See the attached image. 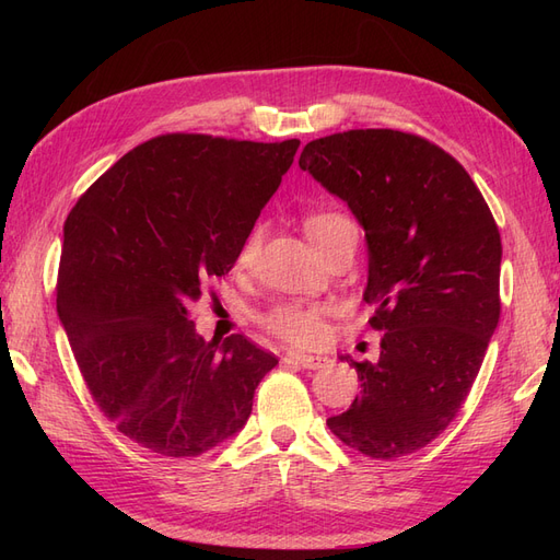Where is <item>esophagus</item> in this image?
<instances>
[{"instance_id": "obj_1", "label": "esophagus", "mask_w": 560, "mask_h": 560, "mask_svg": "<svg viewBox=\"0 0 560 560\" xmlns=\"http://www.w3.org/2000/svg\"><path fill=\"white\" fill-rule=\"evenodd\" d=\"M284 362L296 364L301 369H322L329 364L327 358H319V354H303V352H287Z\"/></svg>"}]
</instances>
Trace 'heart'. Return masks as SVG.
I'll use <instances>...</instances> for the list:
<instances>
[{"label":"heart","instance_id":"heart-1","mask_svg":"<svg viewBox=\"0 0 560 560\" xmlns=\"http://www.w3.org/2000/svg\"><path fill=\"white\" fill-rule=\"evenodd\" d=\"M303 229L317 249L341 241L343 235H358V224L341 210H313L303 217ZM261 247V229L254 226L238 252V261L243 266L257 259ZM261 327L282 341L292 346H315L327 336V308L317 303L287 301L268 308L261 317Z\"/></svg>","mask_w":560,"mask_h":560}]
</instances>
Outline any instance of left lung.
Returning <instances> with one entry per match:
<instances>
[{
	"instance_id": "1",
	"label": "left lung",
	"mask_w": 560,
	"mask_h": 560,
	"mask_svg": "<svg viewBox=\"0 0 560 560\" xmlns=\"http://www.w3.org/2000/svg\"><path fill=\"white\" fill-rule=\"evenodd\" d=\"M299 165L364 226V301L383 331L376 364L350 360L362 389L327 425L395 460L451 425L479 374L500 322V231L465 167L413 132H334L303 147Z\"/></svg>"
}]
</instances>
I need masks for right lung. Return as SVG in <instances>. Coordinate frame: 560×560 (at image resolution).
Masks as SVG:
<instances>
[{"label": "right lung", "instance_id": "obj_1", "mask_svg": "<svg viewBox=\"0 0 560 560\" xmlns=\"http://www.w3.org/2000/svg\"><path fill=\"white\" fill-rule=\"evenodd\" d=\"M299 144L165 132L67 214L58 315L97 409L135 444L196 457L247 422L278 358L243 334L206 341L186 306L233 268Z\"/></svg>", "mask_w": 560, "mask_h": 560}]
</instances>
